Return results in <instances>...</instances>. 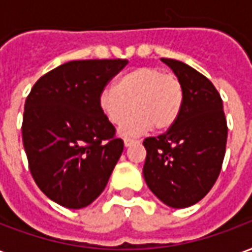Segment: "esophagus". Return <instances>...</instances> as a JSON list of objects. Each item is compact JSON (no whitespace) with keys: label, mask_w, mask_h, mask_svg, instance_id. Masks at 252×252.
<instances>
[{"label":"esophagus","mask_w":252,"mask_h":252,"mask_svg":"<svg viewBox=\"0 0 252 252\" xmlns=\"http://www.w3.org/2000/svg\"><path fill=\"white\" fill-rule=\"evenodd\" d=\"M136 143V140H132V139H124V146L126 147H131V146H133Z\"/></svg>","instance_id":"1"}]
</instances>
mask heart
Returning <instances> with one entry per match:
<instances>
[{
  "label": "heart",
  "instance_id": "1",
  "mask_svg": "<svg viewBox=\"0 0 252 252\" xmlns=\"http://www.w3.org/2000/svg\"><path fill=\"white\" fill-rule=\"evenodd\" d=\"M101 113L112 126H121V136H137L174 126L184 106V86L174 74L158 67H137L121 75L116 88L104 89L98 97Z\"/></svg>",
  "mask_w": 252,
  "mask_h": 252
}]
</instances>
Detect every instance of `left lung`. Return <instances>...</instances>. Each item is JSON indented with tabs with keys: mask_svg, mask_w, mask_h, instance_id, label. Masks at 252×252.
<instances>
[{
	"mask_svg": "<svg viewBox=\"0 0 252 252\" xmlns=\"http://www.w3.org/2000/svg\"><path fill=\"white\" fill-rule=\"evenodd\" d=\"M184 86V106L174 126L143 146L146 184L163 204L188 208L215 185L225 155L228 128L213 83L186 63L162 58Z\"/></svg>",
	"mask_w": 252,
	"mask_h": 252,
	"instance_id": "1",
	"label": "left lung"
}]
</instances>
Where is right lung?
Segmentation results:
<instances>
[{"instance_id":"add662e5","label":"right lung","mask_w":252,"mask_h":252,"mask_svg":"<svg viewBox=\"0 0 252 252\" xmlns=\"http://www.w3.org/2000/svg\"><path fill=\"white\" fill-rule=\"evenodd\" d=\"M126 59L72 61L37 81L27 97L23 143L31 174L44 194L68 209L98 197L124 142L98 106V97Z\"/></svg>"}]
</instances>
